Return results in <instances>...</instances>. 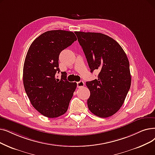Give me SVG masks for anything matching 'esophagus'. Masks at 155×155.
Segmentation results:
<instances>
[{"label":"esophagus","instance_id":"1","mask_svg":"<svg viewBox=\"0 0 155 155\" xmlns=\"http://www.w3.org/2000/svg\"><path fill=\"white\" fill-rule=\"evenodd\" d=\"M77 87H78V88H80V87H83L85 85V84H84V82L83 81L78 82H77Z\"/></svg>","mask_w":155,"mask_h":155}]
</instances>
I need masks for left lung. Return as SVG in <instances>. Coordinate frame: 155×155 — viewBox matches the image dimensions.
I'll list each match as a JSON object with an SVG mask.
<instances>
[{"instance_id": "obj_1", "label": "left lung", "mask_w": 155, "mask_h": 155, "mask_svg": "<svg viewBox=\"0 0 155 155\" xmlns=\"http://www.w3.org/2000/svg\"><path fill=\"white\" fill-rule=\"evenodd\" d=\"M91 72L97 70V79L87 82L90 91L89 110L99 117L116 113L124 103L131 85L129 62L115 40L101 33L75 31Z\"/></svg>"}]
</instances>
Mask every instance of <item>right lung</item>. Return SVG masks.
<instances>
[{
	"label": "right lung",
	"mask_w": 155,
	"mask_h": 155,
	"mask_svg": "<svg viewBox=\"0 0 155 155\" xmlns=\"http://www.w3.org/2000/svg\"><path fill=\"white\" fill-rule=\"evenodd\" d=\"M77 40L72 31L61 30L46 31L30 45L23 66V84L32 106L48 118L64 114L75 92L77 84L66 80V73H59L61 52Z\"/></svg>",
	"instance_id": "add662e5"
}]
</instances>
